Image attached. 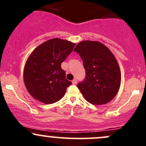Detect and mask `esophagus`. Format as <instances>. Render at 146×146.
Wrapping results in <instances>:
<instances>
[{
    "instance_id": "obj_1",
    "label": "esophagus",
    "mask_w": 146,
    "mask_h": 146,
    "mask_svg": "<svg viewBox=\"0 0 146 146\" xmlns=\"http://www.w3.org/2000/svg\"><path fill=\"white\" fill-rule=\"evenodd\" d=\"M72 83H73V84H77V80L76 79H74L72 80Z\"/></svg>"
}]
</instances>
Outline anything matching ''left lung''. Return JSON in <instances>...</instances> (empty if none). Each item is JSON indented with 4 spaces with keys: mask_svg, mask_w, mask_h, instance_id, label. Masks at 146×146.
<instances>
[{
    "mask_svg": "<svg viewBox=\"0 0 146 146\" xmlns=\"http://www.w3.org/2000/svg\"><path fill=\"white\" fill-rule=\"evenodd\" d=\"M86 71L78 87L84 98L93 105H104L117 94L121 74L118 62L110 50L99 41H83L75 48Z\"/></svg>",
    "mask_w": 146,
    "mask_h": 146,
    "instance_id": "obj_1",
    "label": "left lung"
}]
</instances>
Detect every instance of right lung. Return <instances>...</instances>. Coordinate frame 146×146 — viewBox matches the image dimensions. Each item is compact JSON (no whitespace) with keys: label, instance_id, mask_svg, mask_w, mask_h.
Returning <instances> with one entry per match:
<instances>
[{"label":"right lung","instance_id":"right-lung-1","mask_svg":"<svg viewBox=\"0 0 146 146\" xmlns=\"http://www.w3.org/2000/svg\"><path fill=\"white\" fill-rule=\"evenodd\" d=\"M76 44L55 38L39 45L29 56L23 71L25 87L35 99L45 104L60 100L72 84L61 64Z\"/></svg>","mask_w":146,"mask_h":146}]
</instances>
